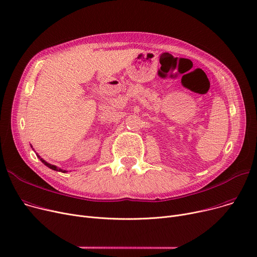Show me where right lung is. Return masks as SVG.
I'll return each mask as SVG.
<instances>
[{"instance_id":"add662e5","label":"right lung","mask_w":257,"mask_h":257,"mask_svg":"<svg viewBox=\"0 0 257 257\" xmlns=\"http://www.w3.org/2000/svg\"><path fill=\"white\" fill-rule=\"evenodd\" d=\"M31 148H32V146H31ZM37 155V157L40 159V161H42V163L45 165V166H47L48 168H50V169H52V170H54V171H58V172H61V173H66L67 171H65V170H62V169H60V168H57L56 166H54V165H51V164H49V163H47V161L45 160V159H43L42 157H40L38 154H36Z\"/></svg>"}]
</instances>
